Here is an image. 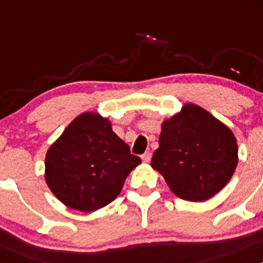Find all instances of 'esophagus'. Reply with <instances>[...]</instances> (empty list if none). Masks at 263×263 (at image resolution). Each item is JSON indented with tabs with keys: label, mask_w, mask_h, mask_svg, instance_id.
I'll return each mask as SVG.
<instances>
[{
	"label": "esophagus",
	"mask_w": 263,
	"mask_h": 263,
	"mask_svg": "<svg viewBox=\"0 0 263 263\" xmlns=\"http://www.w3.org/2000/svg\"><path fill=\"white\" fill-rule=\"evenodd\" d=\"M141 158H142L143 162H146V163H147V162H150V159H152V154H150L148 152H146L145 154L141 155Z\"/></svg>",
	"instance_id": "obj_1"
}]
</instances>
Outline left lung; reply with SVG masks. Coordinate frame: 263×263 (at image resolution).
<instances>
[{
  "mask_svg": "<svg viewBox=\"0 0 263 263\" xmlns=\"http://www.w3.org/2000/svg\"><path fill=\"white\" fill-rule=\"evenodd\" d=\"M237 163L232 130L195 104L164 121L152 159V167L163 175L170 190L188 201L215 196L231 180Z\"/></svg>",
  "mask_w": 263,
  "mask_h": 263,
  "instance_id": "8db88e82",
  "label": "left lung"
}]
</instances>
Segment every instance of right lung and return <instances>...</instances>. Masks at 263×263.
<instances>
[{"label": "right lung", "mask_w": 263, "mask_h": 263, "mask_svg": "<svg viewBox=\"0 0 263 263\" xmlns=\"http://www.w3.org/2000/svg\"><path fill=\"white\" fill-rule=\"evenodd\" d=\"M139 163L141 158L130 154L109 120L83 113L48 148L46 183L67 206L93 212L115 200Z\"/></svg>", "instance_id": "add662e5"}]
</instances>
